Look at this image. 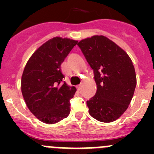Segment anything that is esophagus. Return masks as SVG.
<instances>
[{
  "label": "esophagus",
  "mask_w": 154,
  "mask_h": 154,
  "mask_svg": "<svg viewBox=\"0 0 154 154\" xmlns=\"http://www.w3.org/2000/svg\"><path fill=\"white\" fill-rule=\"evenodd\" d=\"M82 86V84H80V85H79L78 86H77V88H78V90H81Z\"/></svg>",
  "instance_id": "esophagus-1"
}]
</instances>
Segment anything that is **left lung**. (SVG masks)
Returning a JSON list of instances; mask_svg holds the SVG:
<instances>
[{
    "instance_id": "8db88e82",
    "label": "left lung",
    "mask_w": 154,
    "mask_h": 154,
    "mask_svg": "<svg viewBox=\"0 0 154 154\" xmlns=\"http://www.w3.org/2000/svg\"><path fill=\"white\" fill-rule=\"evenodd\" d=\"M93 70L96 95L86 102L89 112L103 123L120 117L128 108L137 85L135 69L129 55L106 37L92 36L78 43Z\"/></svg>"
}]
</instances>
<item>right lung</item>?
Wrapping results in <instances>:
<instances>
[{
    "label": "right lung",
    "mask_w": 154,
    "mask_h": 154,
    "mask_svg": "<svg viewBox=\"0 0 154 154\" xmlns=\"http://www.w3.org/2000/svg\"><path fill=\"white\" fill-rule=\"evenodd\" d=\"M77 42L53 38L42 45L25 65L21 92L30 111L43 123L54 124L70 113V99L76 89L63 81L61 65Z\"/></svg>",
    "instance_id": "add662e5"
}]
</instances>
